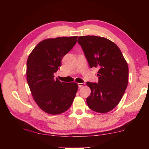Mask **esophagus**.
<instances>
[{
    "label": "esophagus",
    "mask_w": 149,
    "mask_h": 149,
    "mask_svg": "<svg viewBox=\"0 0 149 149\" xmlns=\"http://www.w3.org/2000/svg\"><path fill=\"white\" fill-rule=\"evenodd\" d=\"M85 84H84V83H79V84H78V86H79V88H81V87L85 86Z\"/></svg>",
    "instance_id": "esophagus-1"
}]
</instances>
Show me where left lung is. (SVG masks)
<instances>
[{
	"label": "left lung",
	"instance_id": "left-lung-1",
	"mask_svg": "<svg viewBox=\"0 0 149 149\" xmlns=\"http://www.w3.org/2000/svg\"><path fill=\"white\" fill-rule=\"evenodd\" d=\"M89 66L98 68L99 81L87 82L91 95L87 103L91 110L107 113L116 107L127 87L129 69L120 49L114 42L102 37H78Z\"/></svg>",
	"mask_w": 149,
	"mask_h": 149
}]
</instances>
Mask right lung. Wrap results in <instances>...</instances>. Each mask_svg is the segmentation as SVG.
<instances>
[{
  "instance_id": "obj_1",
  "label": "right lung",
  "mask_w": 149,
  "mask_h": 149,
  "mask_svg": "<svg viewBox=\"0 0 149 149\" xmlns=\"http://www.w3.org/2000/svg\"><path fill=\"white\" fill-rule=\"evenodd\" d=\"M77 36L42 40L27 60L26 76L33 99L38 107L50 114H60L71 107L78 89L75 82H61L54 73L65 54L77 42Z\"/></svg>"
}]
</instances>
